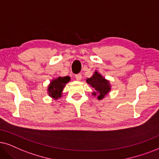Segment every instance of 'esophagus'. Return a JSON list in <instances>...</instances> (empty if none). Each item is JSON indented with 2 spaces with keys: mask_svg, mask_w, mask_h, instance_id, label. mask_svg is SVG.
<instances>
[{
  "mask_svg": "<svg viewBox=\"0 0 159 159\" xmlns=\"http://www.w3.org/2000/svg\"><path fill=\"white\" fill-rule=\"evenodd\" d=\"M75 78L77 81H81L82 78L81 74H77V75H75Z\"/></svg>",
  "mask_w": 159,
  "mask_h": 159,
  "instance_id": "esophagus-1",
  "label": "esophagus"
}]
</instances>
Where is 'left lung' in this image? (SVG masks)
<instances>
[{"label":"left lung","instance_id":"1","mask_svg":"<svg viewBox=\"0 0 159 159\" xmlns=\"http://www.w3.org/2000/svg\"><path fill=\"white\" fill-rule=\"evenodd\" d=\"M86 82L95 89V92H94L92 94L94 96L98 94V100H102L105 98V96L111 90V85H110L109 81L103 78L100 73H98L97 71L94 72L91 78L86 79Z\"/></svg>","mask_w":159,"mask_h":159}]
</instances>
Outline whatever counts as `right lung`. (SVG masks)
<instances>
[{
  "mask_svg": "<svg viewBox=\"0 0 159 159\" xmlns=\"http://www.w3.org/2000/svg\"><path fill=\"white\" fill-rule=\"evenodd\" d=\"M70 81V78L69 76L58 77L57 78L52 80L48 88V94L50 97L53 98V99H58V98H61L62 91L65 86V84Z\"/></svg>",
  "mask_w": 159,
  "mask_h": 159,
  "instance_id": "add662e5",
  "label": "right lung"
}]
</instances>
